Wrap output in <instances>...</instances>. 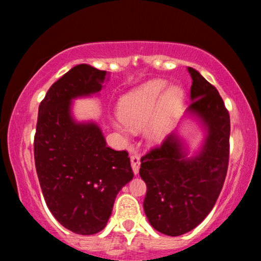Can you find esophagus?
<instances>
[{
	"label": "esophagus",
	"mask_w": 261,
	"mask_h": 261,
	"mask_svg": "<svg viewBox=\"0 0 261 261\" xmlns=\"http://www.w3.org/2000/svg\"><path fill=\"white\" fill-rule=\"evenodd\" d=\"M130 161H131V167H133V170H134V174H139L140 164H141L140 157L137 154H131Z\"/></svg>",
	"instance_id": "obj_1"
}]
</instances>
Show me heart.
Instances as JSON below:
<instances>
[{"mask_svg": "<svg viewBox=\"0 0 261 261\" xmlns=\"http://www.w3.org/2000/svg\"><path fill=\"white\" fill-rule=\"evenodd\" d=\"M168 86L164 80H153L128 92L119 101L121 121L114 126L126 134L143 129L147 142L160 143L168 135L173 121L184 101V91L179 86Z\"/></svg>", "mask_w": 261, "mask_h": 261, "instance_id": "b5f03b06", "label": "heart"}]
</instances>
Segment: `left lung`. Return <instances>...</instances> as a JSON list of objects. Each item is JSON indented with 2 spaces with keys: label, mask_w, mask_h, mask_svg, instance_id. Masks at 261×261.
<instances>
[{
  "label": "left lung",
  "mask_w": 261,
  "mask_h": 261,
  "mask_svg": "<svg viewBox=\"0 0 261 261\" xmlns=\"http://www.w3.org/2000/svg\"><path fill=\"white\" fill-rule=\"evenodd\" d=\"M187 113L203 125L201 149L189 155L178 134L141 158L140 175L147 185L143 210L155 230L181 236L205 220L222 190L229 160L230 122L220 93L194 68Z\"/></svg>",
  "instance_id": "obj_1"
}]
</instances>
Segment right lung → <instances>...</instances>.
Wrapping results in <instances>:
<instances>
[{
    "label": "right lung",
    "instance_id": "obj_1",
    "mask_svg": "<svg viewBox=\"0 0 261 261\" xmlns=\"http://www.w3.org/2000/svg\"><path fill=\"white\" fill-rule=\"evenodd\" d=\"M107 71L74 66L50 87L39 106L34 160L54 217L77 234L100 232L122 187L134 178L126 151L108 147L95 122H77L72 99L101 89Z\"/></svg>",
    "mask_w": 261,
    "mask_h": 261
}]
</instances>
